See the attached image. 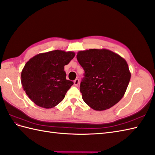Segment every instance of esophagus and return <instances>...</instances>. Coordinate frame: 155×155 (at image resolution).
I'll return each instance as SVG.
<instances>
[{"mask_svg":"<svg viewBox=\"0 0 155 155\" xmlns=\"http://www.w3.org/2000/svg\"><path fill=\"white\" fill-rule=\"evenodd\" d=\"M78 84H79V80H78V78H76V79H75V80L74 81V86H77L78 85Z\"/></svg>","mask_w":155,"mask_h":155,"instance_id":"1","label":"esophagus"}]
</instances>
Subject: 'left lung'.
<instances>
[{
    "mask_svg": "<svg viewBox=\"0 0 155 155\" xmlns=\"http://www.w3.org/2000/svg\"><path fill=\"white\" fill-rule=\"evenodd\" d=\"M77 58L84 70L80 85L84 102L97 111L109 109L119 102L131 78L127 61L106 49L80 51Z\"/></svg>",
    "mask_w": 155,
    "mask_h": 155,
    "instance_id": "8db88e82",
    "label": "left lung"
}]
</instances>
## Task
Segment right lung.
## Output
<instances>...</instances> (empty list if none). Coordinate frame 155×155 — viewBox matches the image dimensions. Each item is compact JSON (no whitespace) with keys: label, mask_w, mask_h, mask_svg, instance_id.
Listing matches in <instances>:
<instances>
[{"label":"right lung","mask_w":155,"mask_h":155,"mask_svg":"<svg viewBox=\"0 0 155 155\" xmlns=\"http://www.w3.org/2000/svg\"><path fill=\"white\" fill-rule=\"evenodd\" d=\"M74 55L73 51L54 50L39 53L28 61L21 71V82L32 102L49 109L62 101L73 84L66 79L64 67Z\"/></svg>","instance_id":"add662e5"}]
</instances>
